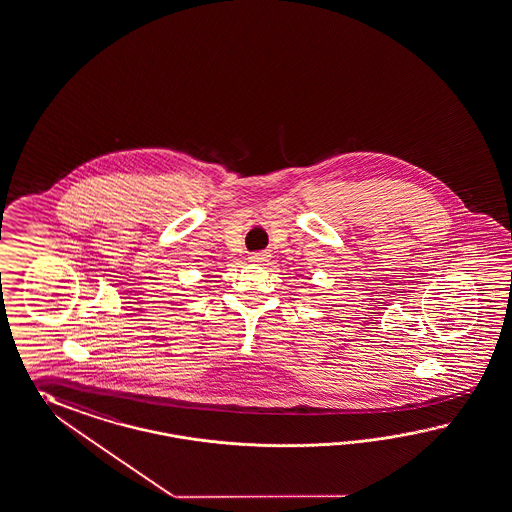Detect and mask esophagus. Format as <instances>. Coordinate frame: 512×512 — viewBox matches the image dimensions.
Masks as SVG:
<instances>
[{
  "label": "esophagus",
  "instance_id": "esophagus-1",
  "mask_svg": "<svg viewBox=\"0 0 512 512\" xmlns=\"http://www.w3.org/2000/svg\"><path fill=\"white\" fill-rule=\"evenodd\" d=\"M268 257H270V255H266V253H251L250 261L251 262H264V261H268Z\"/></svg>",
  "mask_w": 512,
  "mask_h": 512
}]
</instances>
